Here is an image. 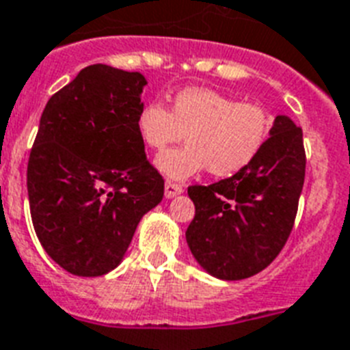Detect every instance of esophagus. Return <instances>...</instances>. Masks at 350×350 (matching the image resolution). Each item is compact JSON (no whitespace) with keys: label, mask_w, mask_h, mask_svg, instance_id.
Listing matches in <instances>:
<instances>
[{"label":"esophagus","mask_w":350,"mask_h":350,"mask_svg":"<svg viewBox=\"0 0 350 350\" xmlns=\"http://www.w3.org/2000/svg\"><path fill=\"white\" fill-rule=\"evenodd\" d=\"M181 192H183V187H181L180 183L167 180V183H165V196L174 198L178 196V194H181Z\"/></svg>","instance_id":"34e87169"}]
</instances>
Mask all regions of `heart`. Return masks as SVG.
<instances>
[{
	"label": "heart",
	"instance_id": "b5f03b06",
	"mask_svg": "<svg viewBox=\"0 0 350 350\" xmlns=\"http://www.w3.org/2000/svg\"><path fill=\"white\" fill-rule=\"evenodd\" d=\"M137 134L152 150L180 142L185 147L167 150L158 167L174 180H185L200 170L219 178L247 169L265 147L272 118L254 101H238L213 89L189 87L176 92L170 111L159 101H148L136 118Z\"/></svg>",
	"mask_w": 350,
	"mask_h": 350
}]
</instances>
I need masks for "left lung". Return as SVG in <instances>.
I'll return each instance as SVG.
<instances>
[{"instance_id": "8db88e82", "label": "left lung", "mask_w": 350, "mask_h": 350, "mask_svg": "<svg viewBox=\"0 0 350 350\" xmlns=\"http://www.w3.org/2000/svg\"><path fill=\"white\" fill-rule=\"evenodd\" d=\"M304 132L278 116L252 163L213 185H191L196 214L187 243L198 263L221 280H245L274 261L287 243L305 181Z\"/></svg>"}]
</instances>
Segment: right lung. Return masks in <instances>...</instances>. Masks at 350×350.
<instances>
[{
    "label": "right lung",
    "mask_w": 350,
    "mask_h": 350,
    "mask_svg": "<svg viewBox=\"0 0 350 350\" xmlns=\"http://www.w3.org/2000/svg\"><path fill=\"white\" fill-rule=\"evenodd\" d=\"M139 72L85 67L41 114L27 165L32 225L43 249L74 276L120 265L165 181L147 159L136 118Z\"/></svg>",
    "instance_id": "right-lung-1"
}]
</instances>
